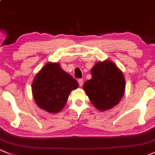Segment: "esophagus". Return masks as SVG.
Here are the masks:
<instances>
[{
	"label": "esophagus",
	"instance_id": "34e87169",
	"mask_svg": "<svg viewBox=\"0 0 155 155\" xmlns=\"http://www.w3.org/2000/svg\"><path fill=\"white\" fill-rule=\"evenodd\" d=\"M78 84H79V86H83V84H84V80L83 79H78Z\"/></svg>",
	"mask_w": 155,
	"mask_h": 155
}]
</instances>
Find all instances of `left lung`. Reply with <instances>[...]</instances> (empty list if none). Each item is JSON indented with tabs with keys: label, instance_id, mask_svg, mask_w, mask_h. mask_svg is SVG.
<instances>
[{
	"label": "left lung",
	"instance_id": "obj_1",
	"mask_svg": "<svg viewBox=\"0 0 155 155\" xmlns=\"http://www.w3.org/2000/svg\"><path fill=\"white\" fill-rule=\"evenodd\" d=\"M91 79L84 84V89L91 104L100 111L116 106L124 94L126 82L123 72L110 61L98 62L91 69Z\"/></svg>",
	"mask_w": 155,
	"mask_h": 155
}]
</instances>
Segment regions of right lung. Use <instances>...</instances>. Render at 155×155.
Here are the masks:
<instances>
[{
	"label": "right lung",
	"mask_w": 155,
	"mask_h": 155,
	"mask_svg": "<svg viewBox=\"0 0 155 155\" xmlns=\"http://www.w3.org/2000/svg\"><path fill=\"white\" fill-rule=\"evenodd\" d=\"M78 87L77 81L63 70L58 63H49L35 77L31 91L40 108L55 114L64 107L71 90Z\"/></svg>",
	"instance_id": "right-lung-1"
}]
</instances>
